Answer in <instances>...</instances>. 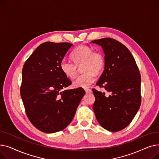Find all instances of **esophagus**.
Returning a JSON list of instances; mask_svg holds the SVG:
<instances>
[{
    "label": "esophagus",
    "mask_w": 159,
    "mask_h": 159,
    "mask_svg": "<svg viewBox=\"0 0 159 159\" xmlns=\"http://www.w3.org/2000/svg\"><path fill=\"white\" fill-rule=\"evenodd\" d=\"M84 90H85V91H86V92L87 93H89L92 92V91H91V89H89V88H85Z\"/></svg>",
    "instance_id": "esophagus-1"
}]
</instances>
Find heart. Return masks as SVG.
Instances as JSON below:
<instances>
[{
    "label": "heart",
    "mask_w": 159,
    "mask_h": 159,
    "mask_svg": "<svg viewBox=\"0 0 159 159\" xmlns=\"http://www.w3.org/2000/svg\"><path fill=\"white\" fill-rule=\"evenodd\" d=\"M74 63L62 61L60 64L61 70L66 77L73 79L77 73V67L80 66L84 72L73 82L74 88H88L95 80V73H101L104 67L105 61L102 54L93 52V49L82 45L78 46L71 53Z\"/></svg>",
    "instance_id": "obj_1"
}]
</instances>
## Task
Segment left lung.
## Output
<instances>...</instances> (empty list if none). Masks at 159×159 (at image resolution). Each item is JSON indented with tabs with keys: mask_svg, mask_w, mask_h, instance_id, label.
<instances>
[{
	"mask_svg": "<svg viewBox=\"0 0 159 159\" xmlns=\"http://www.w3.org/2000/svg\"><path fill=\"white\" fill-rule=\"evenodd\" d=\"M101 46L104 70L96 85L110 95L93 89V106L96 119L105 129L116 132L126 128L139 110L141 103L140 75L129 49L119 42L103 38L91 42Z\"/></svg>",
	"mask_w": 159,
	"mask_h": 159,
	"instance_id": "left-lung-1",
	"label": "left lung"
}]
</instances>
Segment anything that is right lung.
<instances>
[{
	"label": "right lung",
	"mask_w": 159,
	"mask_h": 159,
	"mask_svg": "<svg viewBox=\"0 0 159 159\" xmlns=\"http://www.w3.org/2000/svg\"><path fill=\"white\" fill-rule=\"evenodd\" d=\"M73 44L46 42L37 48L22 69L20 95L26 115L39 130L53 133L72 121L85 91L71 84L60 64Z\"/></svg>",
	"instance_id": "right-lung-1"
}]
</instances>
